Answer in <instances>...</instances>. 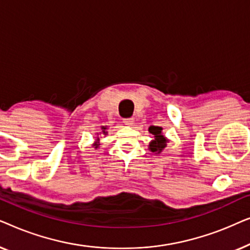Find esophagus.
<instances>
[{
	"label": "esophagus",
	"mask_w": 250,
	"mask_h": 250,
	"mask_svg": "<svg viewBox=\"0 0 250 250\" xmlns=\"http://www.w3.org/2000/svg\"><path fill=\"white\" fill-rule=\"evenodd\" d=\"M124 124L127 125V126H132L133 124H134V118H125L124 121Z\"/></svg>",
	"instance_id": "esophagus-1"
}]
</instances>
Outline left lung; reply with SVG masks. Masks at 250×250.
<instances>
[{
    "label": "left lung",
    "instance_id": "left-lung-1",
    "mask_svg": "<svg viewBox=\"0 0 250 250\" xmlns=\"http://www.w3.org/2000/svg\"><path fill=\"white\" fill-rule=\"evenodd\" d=\"M162 127L159 126H150L149 132L155 135V140L150 143V150L152 152H160L166 146V139L162 135Z\"/></svg>",
    "mask_w": 250,
    "mask_h": 250
}]
</instances>
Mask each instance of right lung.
Masks as SVG:
<instances>
[{
    "label": "right lung",
    "instance_id": "add662e5",
    "mask_svg": "<svg viewBox=\"0 0 250 250\" xmlns=\"http://www.w3.org/2000/svg\"><path fill=\"white\" fill-rule=\"evenodd\" d=\"M104 129H105V127H102V131H104V132H102V133H104V134H105V133H107V132L104 131ZM95 145H97V143H95ZM97 146H98V145H97Z\"/></svg>",
    "mask_w": 250,
    "mask_h": 250
}]
</instances>
